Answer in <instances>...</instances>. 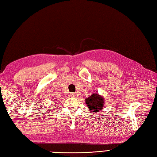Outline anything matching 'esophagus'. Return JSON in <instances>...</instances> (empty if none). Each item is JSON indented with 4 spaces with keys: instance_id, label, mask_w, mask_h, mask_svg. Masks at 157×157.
<instances>
[{
    "instance_id": "1",
    "label": "esophagus",
    "mask_w": 157,
    "mask_h": 157,
    "mask_svg": "<svg viewBox=\"0 0 157 157\" xmlns=\"http://www.w3.org/2000/svg\"><path fill=\"white\" fill-rule=\"evenodd\" d=\"M70 96H71L72 97H75V93H74V92L70 93Z\"/></svg>"
}]
</instances>
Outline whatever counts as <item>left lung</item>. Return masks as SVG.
<instances>
[{
  "instance_id": "8db88e82",
  "label": "left lung",
  "mask_w": 157,
  "mask_h": 157,
  "mask_svg": "<svg viewBox=\"0 0 157 157\" xmlns=\"http://www.w3.org/2000/svg\"><path fill=\"white\" fill-rule=\"evenodd\" d=\"M103 98L99 96L97 94H94L86 99V103L92 112L101 111L103 108Z\"/></svg>"
}]
</instances>
